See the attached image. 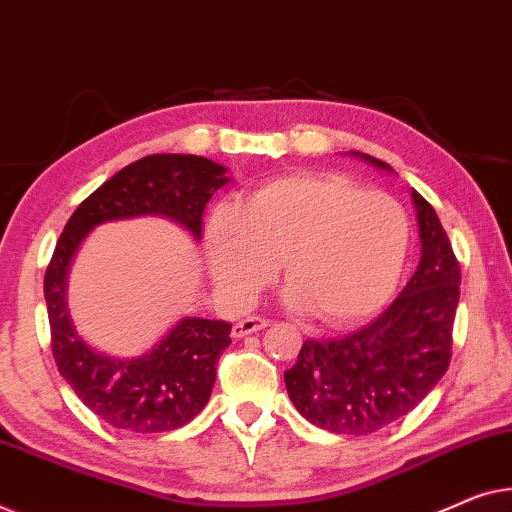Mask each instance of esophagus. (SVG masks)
Returning a JSON list of instances; mask_svg holds the SVG:
<instances>
[{
  "label": "esophagus",
  "instance_id": "1",
  "mask_svg": "<svg viewBox=\"0 0 512 512\" xmlns=\"http://www.w3.org/2000/svg\"><path fill=\"white\" fill-rule=\"evenodd\" d=\"M269 327V320L266 318H257V315H253V318H243L236 322V325L232 327V336L234 338H243L248 334H255V331Z\"/></svg>",
  "mask_w": 512,
  "mask_h": 512
}]
</instances>
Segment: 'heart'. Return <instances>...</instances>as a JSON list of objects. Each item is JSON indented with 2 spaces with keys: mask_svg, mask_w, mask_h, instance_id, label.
<instances>
[{
  "mask_svg": "<svg viewBox=\"0 0 512 512\" xmlns=\"http://www.w3.org/2000/svg\"><path fill=\"white\" fill-rule=\"evenodd\" d=\"M410 225L397 199L343 176H287L208 218V266L218 290L246 306L283 262L287 301L327 327L369 320L397 290Z\"/></svg>",
  "mask_w": 512,
  "mask_h": 512,
  "instance_id": "1",
  "label": "heart"
}]
</instances>
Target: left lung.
Masks as SVG:
<instances>
[{
    "mask_svg": "<svg viewBox=\"0 0 512 512\" xmlns=\"http://www.w3.org/2000/svg\"><path fill=\"white\" fill-rule=\"evenodd\" d=\"M352 157L392 171L376 157ZM422 257L383 315L355 334L304 341L285 371L287 394L301 415L331 434L366 436L401 420L434 390L452 357L459 304V262L438 215L413 190Z\"/></svg>",
    "mask_w": 512,
    "mask_h": 512,
    "instance_id": "obj_1",
    "label": "left lung"
}]
</instances>
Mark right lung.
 I'll use <instances>...</instances> for the list:
<instances>
[{
    "label": "right lung",
    "mask_w": 512,
    "mask_h": 512,
    "mask_svg": "<svg viewBox=\"0 0 512 512\" xmlns=\"http://www.w3.org/2000/svg\"><path fill=\"white\" fill-rule=\"evenodd\" d=\"M222 164L197 155H148L97 187L71 215L43 278L50 345L60 376L97 417L134 434L174 431L206 406L215 364L229 343L225 320L183 318L162 341L134 359L97 352L76 334L67 308V273L76 250L97 225L162 215L201 239L208 199L229 178Z\"/></svg>",
    "instance_id": "obj_1"
}]
</instances>
